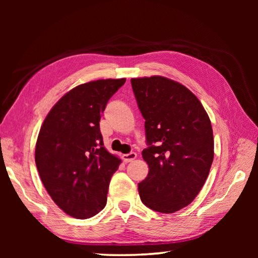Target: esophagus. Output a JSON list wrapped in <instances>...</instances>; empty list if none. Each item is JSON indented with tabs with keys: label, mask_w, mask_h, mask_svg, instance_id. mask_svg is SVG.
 Segmentation results:
<instances>
[{
	"label": "esophagus",
	"mask_w": 258,
	"mask_h": 258,
	"mask_svg": "<svg viewBox=\"0 0 258 258\" xmlns=\"http://www.w3.org/2000/svg\"><path fill=\"white\" fill-rule=\"evenodd\" d=\"M135 158H137V152H130V154L123 155V160L125 163H131V161H133Z\"/></svg>",
	"instance_id": "1"
}]
</instances>
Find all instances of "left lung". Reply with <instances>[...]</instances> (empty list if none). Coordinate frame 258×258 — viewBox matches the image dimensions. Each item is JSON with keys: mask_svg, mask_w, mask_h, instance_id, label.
Instances as JSON below:
<instances>
[{"mask_svg": "<svg viewBox=\"0 0 258 258\" xmlns=\"http://www.w3.org/2000/svg\"><path fill=\"white\" fill-rule=\"evenodd\" d=\"M145 121L148 148L142 158L148 176L139 183L141 202L152 211L171 214L192 203L214 158L211 119L198 98L163 76L132 78Z\"/></svg>", "mask_w": 258, "mask_h": 258, "instance_id": "obj_1", "label": "left lung"}]
</instances>
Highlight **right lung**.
Instances as JSON below:
<instances>
[{
    "mask_svg": "<svg viewBox=\"0 0 258 258\" xmlns=\"http://www.w3.org/2000/svg\"><path fill=\"white\" fill-rule=\"evenodd\" d=\"M120 80H98L69 91L47 113L38 133L35 163L47 194L75 218L102 211L120 159L103 147L100 118Z\"/></svg>",
    "mask_w": 258,
    "mask_h": 258,
    "instance_id": "add662e5",
    "label": "right lung"
}]
</instances>
